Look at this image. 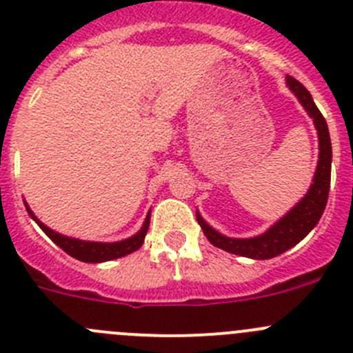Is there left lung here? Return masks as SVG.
<instances>
[{
	"label": "left lung",
	"mask_w": 353,
	"mask_h": 353,
	"mask_svg": "<svg viewBox=\"0 0 353 353\" xmlns=\"http://www.w3.org/2000/svg\"><path fill=\"white\" fill-rule=\"evenodd\" d=\"M287 85L290 87L292 92L295 94L296 99L300 101L303 110L309 113V117L314 120V125H316L317 137H319V161H317L316 175H314L312 185H310L305 197L292 211H288L280 221L274 223L268 232H264L259 236H254V239H230V236L221 235L214 228H211L199 212H195L197 223L201 225L202 232L208 236L209 242L230 254L261 261L280 256V254L287 252L288 249L296 245L317 225V221L323 216L324 208H326L331 181V156H333L327 123L314 104L310 92L299 80L287 75Z\"/></svg>",
	"instance_id": "obj_1"
}]
</instances>
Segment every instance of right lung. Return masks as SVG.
Segmentation results:
<instances>
[{"label": "right lung", "instance_id": "right-lung-1", "mask_svg": "<svg viewBox=\"0 0 353 353\" xmlns=\"http://www.w3.org/2000/svg\"><path fill=\"white\" fill-rule=\"evenodd\" d=\"M27 212L30 214V218L37 223V225L43 228V232L53 240L54 243L59 247V249L65 250L66 254H70L75 259L82 261V263H104V261L118 259V257L128 256V254L135 252L137 249H141V245L144 243L145 233L149 230V219L151 216L148 214L142 228L135 233L134 236L127 240H121V242H113V243H103V242H87V240H79V239H70V236L59 235V233L53 232L51 228H48L44 223H41L39 219L36 218L32 211H30L29 205L26 204Z\"/></svg>", "mask_w": 353, "mask_h": 353}]
</instances>
